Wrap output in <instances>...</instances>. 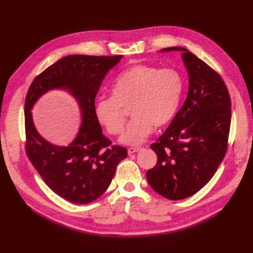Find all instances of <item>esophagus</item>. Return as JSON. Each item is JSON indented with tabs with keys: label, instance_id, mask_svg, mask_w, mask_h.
<instances>
[{
	"label": "esophagus",
	"instance_id": "esophagus-1",
	"mask_svg": "<svg viewBox=\"0 0 253 253\" xmlns=\"http://www.w3.org/2000/svg\"><path fill=\"white\" fill-rule=\"evenodd\" d=\"M140 149H141V148H128V149H127V153H128L129 155H131V154H133V153L138 152Z\"/></svg>",
	"mask_w": 253,
	"mask_h": 253
}]
</instances>
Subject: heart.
Listing matches in <instances>:
<instances>
[{"mask_svg":"<svg viewBox=\"0 0 253 253\" xmlns=\"http://www.w3.org/2000/svg\"><path fill=\"white\" fill-rule=\"evenodd\" d=\"M183 91L182 76L173 68L135 64L120 73L112 83L111 98L96 104L97 121L111 135L125 126L124 110L131 106L128 122L120 141L142 143L155 127L167 126L175 116Z\"/></svg>","mask_w":253,"mask_h":253,"instance_id":"b5f03b06","label":"heart"}]
</instances>
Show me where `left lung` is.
I'll use <instances>...</instances> for the list:
<instances>
[{
  "mask_svg": "<svg viewBox=\"0 0 253 253\" xmlns=\"http://www.w3.org/2000/svg\"><path fill=\"white\" fill-rule=\"evenodd\" d=\"M189 75L185 103L157 142L156 166L147 172L152 189L168 200L187 198L204 188L223 162L231 122V99L220 76L183 47Z\"/></svg>",
  "mask_w": 253,
  "mask_h": 253,
  "instance_id": "left-lung-1",
  "label": "left lung"
}]
</instances>
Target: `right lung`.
<instances>
[{"instance_id":"obj_1","label":"right lung","mask_w":253,"mask_h":253,"mask_svg":"<svg viewBox=\"0 0 253 253\" xmlns=\"http://www.w3.org/2000/svg\"><path fill=\"white\" fill-rule=\"evenodd\" d=\"M122 56L72 55L58 60L38 75L25 99V150L44 182L60 197L85 205L100 197L111 185L117 165L127 156L126 148L112 145L95 115V98L108 72ZM65 89L79 101L83 122L67 147L49 144L34 127L31 109L50 89Z\"/></svg>"}]
</instances>
